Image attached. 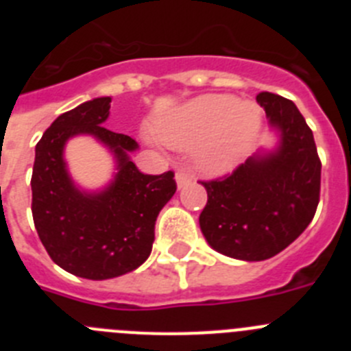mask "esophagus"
<instances>
[{
	"label": "esophagus",
	"mask_w": 351,
	"mask_h": 351,
	"mask_svg": "<svg viewBox=\"0 0 351 351\" xmlns=\"http://www.w3.org/2000/svg\"><path fill=\"white\" fill-rule=\"evenodd\" d=\"M176 182H178L179 190H182V188H186L191 182V176H188L184 172H178L176 173Z\"/></svg>",
	"instance_id": "obj_1"
}]
</instances>
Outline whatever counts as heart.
Listing matches in <instances>:
<instances>
[{
	"mask_svg": "<svg viewBox=\"0 0 351 351\" xmlns=\"http://www.w3.org/2000/svg\"><path fill=\"white\" fill-rule=\"evenodd\" d=\"M263 116L256 104L232 95H202L186 101L158 126L176 149L195 147V165L216 178L234 170L258 138Z\"/></svg>",
	"mask_w": 351,
	"mask_h": 351,
	"instance_id": "heart-1",
	"label": "heart"
}]
</instances>
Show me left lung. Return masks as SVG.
Masks as SVG:
<instances>
[{
  "mask_svg": "<svg viewBox=\"0 0 351 351\" xmlns=\"http://www.w3.org/2000/svg\"><path fill=\"white\" fill-rule=\"evenodd\" d=\"M256 101L278 135L225 179L202 182L207 204L198 223L207 244L230 258L260 262L290 246L320 200L322 163L306 119L291 100L258 93Z\"/></svg>",
  "mask_w": 351,
  "mask_h": 351,
  "instance_id": "8db88e82",
  "label": "left lung"
}]
</instances>
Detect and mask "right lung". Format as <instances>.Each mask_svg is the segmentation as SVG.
Segmentation results:
<instances>
[{
	"label": "right lung",
	"mask_w": 351,
	"mask_h": 351,
	"mask_svg": "<svg viewBox=\"0 0 351 351\" xmlns=\"http://www.w3.org/2000/svg\"><path fill=\"white\" fill-rule=\"evenodd\" d=\"M110 101L93 98L61 114L36 144L31 176L33 221L49 256L70 274L95 281L141 267L153 250L158 214L176 193L173 172L142 173L130 158L137 142L105 128ZM79 134L113 154L117 172L101 191H84L67 172L64 145Z\"/></svg>",
	"instance_id": "add662e5"
}]
</instances>
